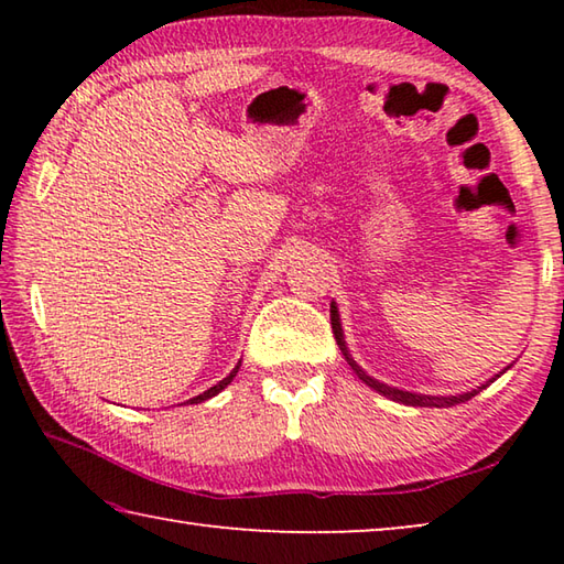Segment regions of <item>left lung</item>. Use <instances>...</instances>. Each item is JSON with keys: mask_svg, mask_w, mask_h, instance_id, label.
<instances>
[{"mask_svg": "<svg viewBox=\"0 0 564 564\" xmlns=\"http://www.w3.org/2000/svg\"><path fill=\"white\" fill-rule=\"evenodd\" d=\"M330 321H333V333H336V340H338V348H340V352L343 356H346V360H348V366L352 368V373H356L362 383H366L368 388H373L376 393H380V395H386V398H390V400H395V403H403V405H417V408H451V405H457V403H465V400H470V398H475L477 393H480V390H485L488 388L490 383H495V380H498L505 370H510L512 368V362L505 370H500L498 376L495 378H490V380H485V383H480L477 388H473V390H467V393H455V395H425V393H410V390H400V388H393V386H388V383H380V380H376L373 376H368L366 370H362L356 360H352V356H350V350H348V343H346V336H343V326H340V316H338V305H336V301H330Z\"/></svg>", "mask_w": 564, "mask_h": 564, "instance_id": "left-lung-1", "label": "left lung"}]
</instances>
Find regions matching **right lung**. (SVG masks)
Here are the masks:
<instances>
[{
    "label": "right lung",
    "instance_id": "1",
    "mask_svg": "<svg viewBox=\"0 0 564 564\" xmlns=\"http://www.w3.org/2000/svg\"><path fill=\"white\" fill-rule=\"evenodd\" d=\"M238 368H241V360H238V366L231 370V373H228L224 380H218V383L214 386V388H208V390H204L202 395H196V398H191V400H186V403H191V405H198V403H204V400H208V398H214V395H218L221 393V390L231 383V380L236 378V373H238Z\"/></svg>",
    "mask_w": 564,
    "mask_h": 564
}]
</instances>
